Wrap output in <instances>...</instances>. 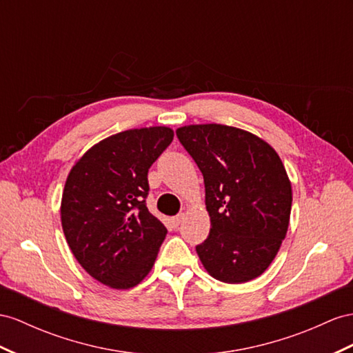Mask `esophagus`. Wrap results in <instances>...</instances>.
<instances>
[{
	"label": "esophagus",
	"mask_w": 353,
	"mask_h": 353,
	"mask_svg": "<svg viewBox=\"0 0 353 353\" xmlns=\"http://www.w3.org/2000/svg\"><path fill=\"white\" fill-rule=\"evenodd\" d=\"M183 216H185L183 213H180V214H176V216H174V218H171V225H173V227H174V228H177V227H179V225H180V223H182V221H183Z\"/></svg>",
	"instance_id": "1"
}]
</instances>
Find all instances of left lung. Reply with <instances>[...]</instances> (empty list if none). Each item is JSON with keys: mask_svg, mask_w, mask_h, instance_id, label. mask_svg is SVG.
I'll return each instance as SVG.
<instances>
[{"mask_svg": "<svg viewBox=\"0 0 353 353\" xmlns=\"http://www.w3.org/2000/svg\"><path fill=\"white\" fill-rule=\"evenodd\" d=\"M179 141L200 168L210 232L196 254L209 274L245 283L273 263L286 236L292 189L276 150L234 126L188 125Z\"/></svg>", "mask_w": 353, "mask_h": 353, "instance_id": "obj_1", "label": "left lung"}]
</instances>
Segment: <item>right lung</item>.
Here are the masks:
<instances>
[{
    "instance_id": "1",
    "label": "right lung",
    "mask_w": 353,
    "mask_h": 353,
    "mask_svg": "<svg viewBox=\"0 0 353 353\" xmlns=\"http://www.w3.org/2000/svg\"><path fill=\"white\" fill-rule=\"evenodd\" d=\"M173 137L167 126L123 131L95 144L71 168L62 230L79 264L98 282L130 289L152 270L167 228L146 207L148 173Z\"/></svg>"
}]
</instances>
